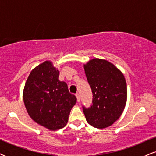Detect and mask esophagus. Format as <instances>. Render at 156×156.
<instances>
[{"instance_id": "esophagus-1", "label": "esophagus", "mask_w": 156, "mask_h": 156, "mask_svg": "<svg viewBox=\"0 0 156 156\" xmlns=\"http://www.w3.org/2000/svg\"><path fill=\"white\" fill-rule=\"evenodd\" d=\"M76 98H77V101H78V102H80V97L79 93H76Z\"/></svg>"}]
</instances>
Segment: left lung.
<instances>
[{
    "mask_svg": "<svg viewBox=\"0 0 156 156\" xmlns=\"http://www.w3.org/2000/svg\"><path fill=\"white\" fill-rule=\"evenodd\" d=\"M92 92V104L82 106L89 125L97 128L112 125L120 117L127 101L124 76L108 61L94 58L84 65Z\"/></svg>",
    "mask_w": 156,
    "mask_h": 156,
    "instance_id": "8db88e82",
    "label": "left lung"
}]
</instances>
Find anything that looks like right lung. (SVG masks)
I'll use <instances>...</instances> for the list:
<instances>
[{"label": "right lung", "instance_id": "add662e5", "mask_svg": "<svg viewBox=\"0 0 156 156\" xmlns=\"http://www.w3.org/2000/svg\"><path fill=\"white\" fill-rule=\"evenodd\" d=\"M58 76L59 72L46 61L31 71L23 91V101L30 117L51 130L65 126L77 101Z\"/></svg>", "mask_w": 156, "mask_h": 156}]
</instances>
